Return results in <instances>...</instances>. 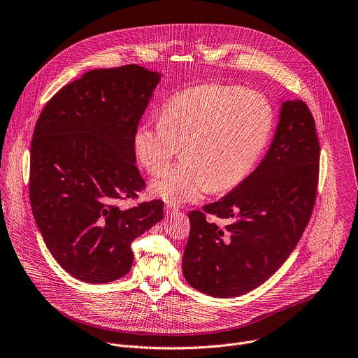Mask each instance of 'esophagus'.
<instances>
[{"label":"esophagus","mask_w":358,"mask_h":358,"mask_svg":"<svg viewBox=\"0 0 358 358\" xmlns=\"http://www.w3.org/2000/svg\"><path fill=\"white\" fill-rule=\"evenodd\" d=\"M176 213H178V208H177V207H174V206H171V204H167V206H166V214H167V215H173V214H176Z\"/></svg>","instance_id":"34e87169"}]
</instances>
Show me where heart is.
Masks as SVG:
<instances>
[{"mask_svg":"<svg viewBox=\"0 0 358 358\" xmlns=\"http://www.w3.org/2000/svg\"><path fill=\"white\" fill-rule=\"evenodd\" d=\"M273 125L274 111L264 95L207 83L174 94L161 120L141 122L134 151L144 170L157 176L181 145L182 159L154 180L150 191L170 204L197 201L211 188L229 191L248 177Z\"/></svg>","mask_w":358,"mask_h":358,"instance_id":"obj_1","label":"heart"}]
</instances>
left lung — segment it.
I'll return each mask as SVG.
<instances>
[{
	"instance_id": "left-lung-1",
	"label": "left lung",
	"mask_w": 358,
	"mask_h": 358,
	"mask_svg": "<svg viewBox=\"0 0 358 358\" xmlns=\"http://www.w3.org/2000/svg\"><path fill=\"white\" fill-rule=\"evenodd\" d=\"M315 121L301 100L281 106L274 140L259 166L230 194L189 211L182 257L187 282L229 299L267 281L296 248L310 221L318 185ZM215 215L232 222L220 227Z\"/></svg>"
}]
</instances>
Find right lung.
Instances as JSON below:
<instances>
[{"instance_id":"right-lung-1","label":"right lung","mask_w":358,"mask_h":358,"mask_svg":"<svg viewBox=\"0 0 358 358\" xmlns=\"http://www.w3.org/2000/svg\"><path fill=\"white\" fill-rule=\"evenodd\" d=\"M161 74L137 64L92 70L62 87L34 128L29 203L44 243L73 277L104 284L131 270V243L164 215L145 187L134 133Z\"/></svg>"}]
</instances>
